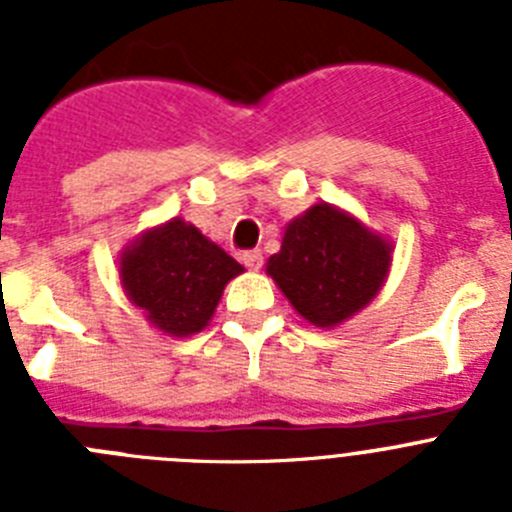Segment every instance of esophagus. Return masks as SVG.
<instances>
[{
  "mask_svg": "<svg viewBox=\"0 0 512 512\" xmlns=\"http://www.w3.org/2000/svg\"><path fill=\"white\" fill-rule=\"evenodd\" d=\"M241 261H243V266H248L251 271H259L261 266H264V253H261V251H246V253H241Z\"/></svg>",
  "mask_w": 512,
  "mask_h": 512,
  "instance_id": "1",
  "label": "esophagus"
}]
</instances>
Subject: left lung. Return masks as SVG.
Listing matches in <instances>:
<instances>
[{"instance_id":"left-lung-1","label":"left lung","mask_w":512,"mask_h":512,"mask_svg":"<svg viewBox=\"0 0 512 512\" xmlns=\"http://www.w3.org/2000/svg\"><path fill=\"white\" fill-rule=\"evenodd\" d=\"M390 269V243L330 205H315L284 230L266 264L292 307L330 328L372 302Z\"/></svg>"}]
</instances>
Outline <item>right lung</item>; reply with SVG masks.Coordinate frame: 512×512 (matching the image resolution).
Here are the masks:
<instances>
[{"label": "right lung", "instance_id": "1", "mask_svg": "<svg viewBox=\"0 0 512 512\" xmlns=\"http://www.w3.org/2000/svg\"><path fill=\"white\" fill-rule=\"evenodd\" d=\"M243 266L194 225L174 217L122 253L130 300L169 336H192L210 323L223 289Z\"/></svg>", "mask_w": 512, "mask_h": 512}]
</instances>
